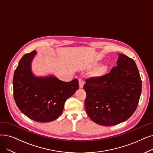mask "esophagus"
Here are the masks:
<instances>
[{
  "mask_svg": "<svg viewBox=\"0 0 153 153\" xmlns=\"http://www.w3.org/2000/svg\"><path fill=\"white\" fill-rule=\"evenodd\" d=\"M79 88H82L84 84V81L82 79H79Z\"/></svg>",
  "mask_w": 153,
  "mask_h": 153,
  "instance_id": "1",
  "label": "esophagus"
}]
</instances>
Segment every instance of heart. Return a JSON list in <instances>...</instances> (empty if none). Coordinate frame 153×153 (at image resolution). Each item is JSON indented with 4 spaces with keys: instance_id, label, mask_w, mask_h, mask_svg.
I'll return each mask as SVG.
<instances>
[{
    "instance_id": "obj_1",
    "label": "heart",
    "mask_w": 153,
    "mask_h": 153,
    "mask_svg": "<svg viewBox=\"0 0 153 153\" xmlns=\"http://www.w3.org/2000/svg\"><path fill=\"white\" fill-rule=\"evenodd\" d=\"M108 68L105 65H101L96 69L94 72V75L97 77H101L106 74Z\"/></svg>"
}]
</instances>
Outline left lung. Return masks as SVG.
Listing matches in <instances>:
<instances>
[{
    "mask_svg": "<svg viewBox=\"0 0 153 153\" xmlns=\"http://www.w3.org/2000/svg\"><path fill=\"white\" fill-rule=\"evenodd\" d=\"M117 66L101 77L85 80V108L92 121L111 126L129 119L136 111L142 81L133 59L119 54Z\"/></svg>",
    "mask_w": 153,
    "mask_h": 153,
    "instance_id": "left-lung-1",
    "label": "left lung"
}]
</instances>
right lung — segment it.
<instances>
[{"instance_id": "add662e5", "label": "right lung", "mask_w": 153, "mask_h": 153, "mask_svg": "<svg viewBox=\"0 0 153 153\" xmlns=\"http://www.w3.org/2000/svg\"><path fill=\"white\" fill-rule=\"evenodd\" d=\"M37 52L25 54L15 70L13 78L14 97L18 108L35 121L48 123L62 113L66 100L78 90L77 79L70 82L54 76L36 77L31 71V62Z\"/></svg>"}]
</instances>
